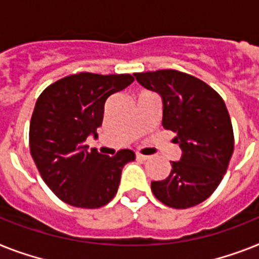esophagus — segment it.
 <instances>
[{
    "label": "esophagus",
    "instance_id": "obj_1",
    "mask_svg": "<svg viewBox=\"0 0 259 259\" xmlns=\"http://www.w3.org/2000/svg\"><path fill=\"white\" fill-rule=\"evenodd\" d=\"M136 159L142 160V161H147V160H149V159H151V157H149V156L142 155V153H136Z\"/></svg>",
    "mask_w": 259,
    "mask_h": 259
}]
</instances>
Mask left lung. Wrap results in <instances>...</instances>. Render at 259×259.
<instances>
[{"instance_id": "8db88e82", "label": "left lung", "mask_w": 259, "mask_h": 259, "mask_svg": "<svg viewBox=\"0 0 259 259\" xmlns=\"http://www.w3.org/2000/svg\"><path fill=\"white\" fill-rule=\"evenodd\" d=\"M163 100V127L176 134L180 161H172L165 180L152 181L155 197L175 209L205 201L217 189L234 151V135L225 102L198 78L177 71L134 74Z\"/></svg>"}]
</instances>
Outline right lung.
<instances>
[{
	"mask_svg": "<svg viewBox=\"0 0 259 259\" xmlns=\"http://www.w3.org/2000/svg\"><path fill=\"white\" fill-rule=\"evenodd\" d=\"M134 82L130 74L79 72L44 90L30 121V153L58 198L76 208L95 209L115 197L121 169L135 160L131 149L104 156L84 144L103 121L108 96Z\"/></svg>",
	"mask_w": 259,
	"mask_h": 259,
	"instance_id": "add662e5",
	"label": "right lung"
}]
</instances>
